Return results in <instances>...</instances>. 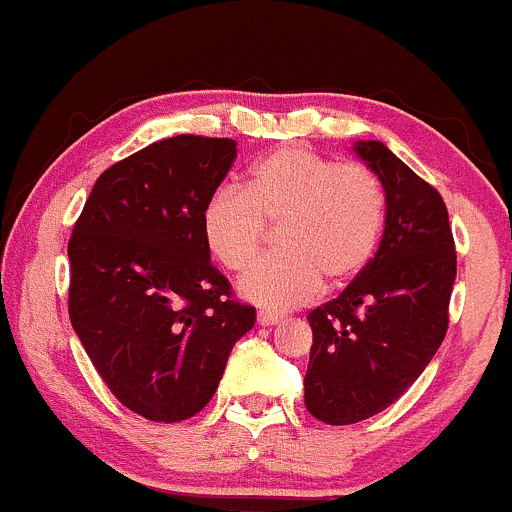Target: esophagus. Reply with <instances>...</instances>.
<instances>
[{
	"label": "esophagus",
	"mask_w": 512,
	"mask_h": 512,
	"mask_svg": "<svg viewBox=\"0 0 512 512\" xmlns=\"http://www.w3.org/2000/svg\"><path fill=\"white\" fill-rule=\"evenodd\" d=\"M279 321H282V316L274 314V311H260L257 314V324L260 326H277Z\"/></svg>",
	"instance_id": "obj_1"
}]
</instances>
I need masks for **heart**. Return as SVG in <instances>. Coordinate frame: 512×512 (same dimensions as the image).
Returning <instances> with one entry per match:
<instances>
[{"label": "heart", "mask_w": 512, "mask_h": 512, "mask_svg": "<svg viewBox=\"0 0 512 512\" xmlns=\"http://www.w3.org/2000/svg\"><path fill=\"white\" fill-rule=\"evenodd\" d=\"M203 238L215 260L240 272L260 255L267 223L282 225L279 250L238 282L242 299L267 311L306 304L321 284L353 282L380 245L385 196L363 164H338L306 147H284L250 169L247 191L220 186L203 206Z\"/></svg>", "instance_id": "1"}]
</instances>
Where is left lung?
<instances>
[{
	"instance_id": "left-lung-1",
	"label": "left lung",
	"mask_w": 512,
	"mask_h": 512,
	"mask_svg": "<svg viewBox=\"0 0 512 512\" xmlns=\"http://www.w3.org/2000/svg\"><path fill=\"white\" fill-rule=\"evenodd\" d=\"M385 191L378 252L336 299L306 316L314 331L306 410L355 424L390 407L439 351L456 279L444 201L383 142L353 144Z\"/></svg>"
}]
</instances>
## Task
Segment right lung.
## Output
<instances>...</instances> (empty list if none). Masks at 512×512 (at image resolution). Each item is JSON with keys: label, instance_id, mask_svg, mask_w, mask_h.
Masks as SVG:
<instances>
[{"label": "right lung", "instance_id": "obj_1", "mask_svg": "<svg viewBox=\"0 0 512 512\" xmlns=\"http://www.w3.org/2000/svg\"><path fill=\"white\" fill-rule=\"evenodd\" d=\"M238 157L233 139H161L95 181L75 223L68 314L112 395L152 422L211 402L255 309L211 265L203 206Z\"/></svg>", "mask_w": 512, "mask_h": 512}]
</instances>
